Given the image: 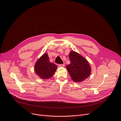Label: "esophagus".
I'll return each mask as SVG.
<instances>
[{
  "instance_id": "esophagus-1",
  "label": "esophagus",
  "mask_w": 121,
  "mask_h": 121,
  "mask_svg": "<svg viewBox=\"0 0 121 121\" xmlns=\"http://www.w3.org/2000/svg\"><path fill=\"white\" fill-rule=\"evenodd\" d=\"M59 66L60 67H64L65 66V64H59Z\"/></svg>"
}]
</instances>
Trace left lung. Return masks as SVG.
<instances>
[{
  "label": "left lung",
  "mask_w": 121,
  "mask_h": 121,
  "mask_svg": "<svg viewBox=\"0 0 121 121\" xmlns=\"http://www.w3.org/2000/svg\"><path fill=\"white\" fill-rule=\"evenodd\" d=\"M70 64L66 66L72 79L75 82H82L87 78L91 73V68L86 60L74 51L69 55Z\"/></svg>",
  "instance_id": "8db88e82"
}]
</instances>
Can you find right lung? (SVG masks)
<instances>
[{
	"mask_svg": "<svg viewBox=\"0 0 121 121\" xmlns=\"http://www.w3.org/2000/svg\"><path fill=\"white\" fill-rule=\"evenodd\" d=\"M57 68L56 65L49 61L48 54L45 53L36 62L35 71L41 78L48 79L52 76Z\"/></svg>",
	"mask_w": 121,
	"mask_h": 121,
	"instance_id": "1",
	"label": "right lung"
}]
</instances>
